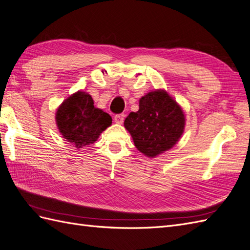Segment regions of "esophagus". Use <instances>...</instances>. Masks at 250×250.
I'll list each match as a JSON object with an SVG mask.
<instances>
[{
  "mask_svg": "<svg viewBox=\"0 0 250 250\" xmlns=\"http://www.w3.org/2000/svg\"><path fill=\"white\" fill-rule=\"evenodd\" d=\"M124 119H125V114H124V113L116 114V116H114V118H113L114 122H116L117 124H123Z\"/></svg>",
  "mask_w": 250,
  "mask_h": 250,
  "instance_id": "esophagus-1",
  "label": "esophagus"
}]
</instances>
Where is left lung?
<instances>
[{
	"mask_svg": "<svg viewBox=\"0 0 250 250\" xmlns=\"http://www.w3.org/2000/svg\"><path fill=\"white\" fill-rule=\"evenodd\" d=\"M124 126L138 150L154 158L177 144L184 132L185 116L169 94L157 89L140 99L139 110L128 114Z\"/></svg>",
	"mask_w": 250,
	"mask_h": 250,
	"instance_id": "left-lung-1",
	"label": "left lung"
}]
</instances>
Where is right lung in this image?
I'll list each match as a JSON object with an SVG mask.
<instances>
[{
  "instance_id": "right-lung-1",
  "label": "right lung",
  "mask_w": 250,
  "mask_h": 250,
  "mask_svg": "<svg viewBox=\"0 0 250 250\" xmlns=\"http://www.w3.org/2000/svg\"><path fill=\"white\" fill-rule=\"evenodd\" d=\"M59 131L77 148L93 144L112 123L108 113L93 105L89 93L77 91L60 105L56 113Z\"/></svg>"
}]
</instances>
